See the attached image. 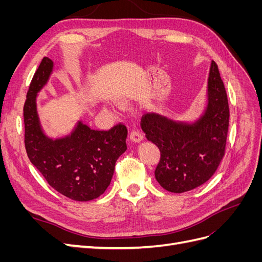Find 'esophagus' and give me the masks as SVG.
<instances>
[{
	"instance_id": "esophagus-1",
	"label": "esophagus",
	"mask_w": 262,
	"mask_h": 262,
	"mask_svg": "<svg viewBox=\"0 0 262 262\" xmlns=\"http://www.w3.org/2000/svg\"><path fill=\"white\" fill-rule=\"evenodd\" d=\"M130 139L134 143H140V142L143 140V136H142V133H140L139 131H132L130 133Z\"/></svg>"
}]
</instances>
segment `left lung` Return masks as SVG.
Here are the masks:
<instances>
[{"instance_id": "1", "label": "left lung", "mask_w": 262, "mask_h": 262, "mask_svg": "<svg viewBox=\"0 0 262 262\" xmlns=\"http://www.w3.org/2000/svg\"><path fill=\"white\" fill-rule=\"evenodd\" d=\"M229 109L223 81L212 61L208 77L207 106L192 122L176 121L161 114L142 117L146 139L160 148L155 178L164 189L182 193L207 182L223 160Z\"/></svg>"}]
</instances>
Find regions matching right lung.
Here are the masks:
<instances>
[{"instance_id":"right-lung-1","label":"right lung","mask_w":262,"mask_h":262,"mask_svg":"<svg viewBox=\"0 0 262 262\" xmlns=\"http://www.w3.org/2000/svg\"><path fill=\"white\" fill-rule=\"evenodd\" d=\"M53 67V61L45 57L29 86L24 105L26 152L58 192L75 201H91L110 185L116 162L126 149L128 130L121 123L108 131L93 130L78 120L66 137L47 136L37 112V95L48 83Z\"/></svg>"}]
</instances>
